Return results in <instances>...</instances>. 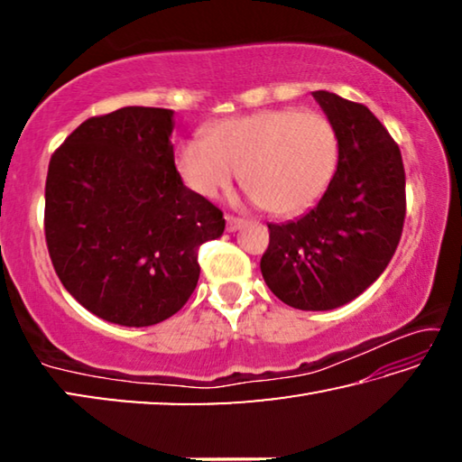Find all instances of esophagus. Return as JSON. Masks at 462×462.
Here are the masks:
<instances>
[{
  "label": "esophagus",
  "mask_w": 462,
  "mask_h": 462,
  "mask_svg": "<svg viewBox=\"0 0 462 462\" xmlns=\"http://www.w3.org/2000/svg\"><path fill=\"white\" fill-rule=\"evenodd\" d=\"M242 226H245V220H242V217L226 214V228H228V232H236L238 228H242Z\"/></svg>",
  "instance_id": "34e87169"
}]
</instances>
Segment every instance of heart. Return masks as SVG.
Segmentation results:
<instances>
[{"mask_svg": "<svg viewBox=\"0 0 462 462\" xmlns=\"http://www.w3.org/2000/svg\"><path fill=\"white\" fill-rule=\"evenodd\" d=\"M338 162L326 116L295 107L263 109L214 124L206 140L183 143L177 167L201 198H216L240 171L242 185L275 216L306 212L322 198Z\"/></svg>", "mask_w": 462, "mask_h": 462, "instance_id": "heart-1", "label": "heart"}]
</instances>
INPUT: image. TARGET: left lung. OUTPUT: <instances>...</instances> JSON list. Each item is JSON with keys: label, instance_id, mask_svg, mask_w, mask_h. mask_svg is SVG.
Segmentation results:
<instances>
[{"label": "left lung", "instance_id": "left-lung-1", "mask_svg": "<svg viewBox=\"0 0 462 462\" xmlns=\"http://www.w3.org/2000/svg\"><path fill=\"white\" fill-rule=\"evenodd\" d=\"M338 138V165L306 216L269 224L264 283L287 306L324 311L353 301L395 254L405 220L400 146L369 107L314 91Z\"/></svg>", "mask_w": 462, "mask_h": 462}]
</instances>
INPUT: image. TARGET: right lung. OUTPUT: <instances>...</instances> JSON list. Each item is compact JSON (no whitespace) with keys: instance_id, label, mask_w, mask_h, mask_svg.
I'll return each instance as SVG.
<instances>
[{"instance_id":"obj_1","label":"right lung","mask_w":462,"mask_h":462,"mask_svg":"<svg viewBox=\"0 0 462 462\" xmlns=\"http://www.w3.org/2000/svg\"><path fill=\"white\" fill-rule=\"evenodd\" d=\"M173 109L93 116L51 156L44 236L60 283L106 322L143 328L181 310L198 250L222 236L220 208L187 189L171 144Z\"/></svg>"}]
</instances>
